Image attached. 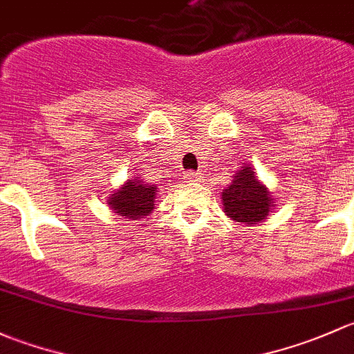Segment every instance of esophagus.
Here are the masks:
<instances>
[{"label": "esophagus", "mask_w": 354, "mask_h": 354, "mask_svg": "<svg viewBox=\"0 0 354 354\" xmlns=\"http://www.w3.org/2000/svg\"><path fill=\"white\" fill-rule=\"evenodd\" d=\"M199 174L198 172H192V170H189V172H185V176H184V178L187 182H196V180H199Z\"/></svg>", "instance_id": "esophagus-1"}]
</instances>
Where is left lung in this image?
<instances>
[{
  "mask_svg": "<svg viewBox=\"0 0 354 354\" xmlns=\"http://www.w3.org/2000/svg\"><path fill=\"white\" fill-rule=\"evenodd\" d=\"M221 201L227 216L243 225H256L266 220L269 211L276 206L268 187L257 180L250 165H243L233 176L230 185L221 192Z\"/></svg>",
  "mask_w": 354,
  "mask_h": 354,
  "instance_id": "1",
  "label": "left lung"
}]
</instances>
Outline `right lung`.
<instances>
[{"instance_id":"right-lung-1","label":"right lung","mask_w":354,"mask_h":354,"mask_svg":"<svg viewBox=\"0 0 354 354\" xmlns=\"http://www.w3.org/2000/svg\"><path fill=\"white\" fill-rule=\"evenodd\" d=\"M158 187L145 182L143 178L133 177L119 187L114 194L109 196L107 204L114 213L127 220H138L151 213Z\"/></svg>"}]
</instances>
